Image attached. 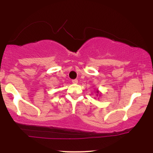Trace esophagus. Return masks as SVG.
<instances>
[{"instance_id": "esophagus-1", "label": "esophagus", "mask_w": 153, "mask_h": 153, "mask_svg": "<svg viewBox=\"0 0 153 153\" xmlns=\"http://www.w3.org/2000/svg\"><path fill=\"white\" fill-rule=\"evenodd\" d=\"M72 82H73V83H74V84H76V83H78V79H74V80H72Z\"/></svg>"}]
</instances>
